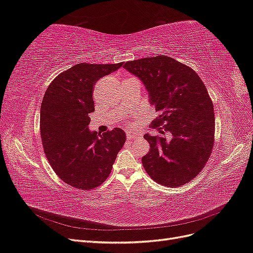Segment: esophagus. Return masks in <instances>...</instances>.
Instances as JSON below:
<instances>
[{"instance_id":"1","label":"esophagus","mask_w":253,"mask_h":253,"mask_svg":"<svg viewBox=\"0 0 253 253\" xmlns=\"http://www.w3.org/2000/svg\"><path fill=\"white\" fill-rule=\"evenodd\" d=\"M140 136H141L140 134L132 132V131H127V132H126V138H127V140L132 139V138H139Z\"/></svg>"}]
</instances>
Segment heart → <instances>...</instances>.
<instances>
[{
  "instance_id": "heart-1",
  "label": "heart",
  "mask_w": 253,
  "mask_h": 253,
  "mask_svg": "<svg viewBox=\"0 0 253 253\" xmlns=\"http://www.w3.org/2000/svg\"><path fill=\"white\" fill-rule=\"evenodd\" d=\"M128 79H132V78H128Z\"/></svg>"
}]
</instances>
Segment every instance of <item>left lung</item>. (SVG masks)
<instances>
[{
    "instance_id": "obj_1",
    "label": "left lung",
    "mask_w": 253,
    "mask_h": 253,
    "mask_svg": "<svg viewBox=\"0 0 253 253\" xmlns=\"http://www.w3.org/2000/svg\"><path fill=\"white\" fill-rule=\"evenodd\" d=\"M124 67L147 87L157 117L145 134L150 151L142 157L145 172L169 188L195 178L214 147L215 117L203 80L192 68L165 55L127 61Z\"/></svg>"
}]
</instances>
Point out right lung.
Here are the masks:
<instances>
[{"mask_svg": "<svg viewBox=\"0 0 253 253\" xmlns=\"http://www.w3.org/2000/svg\"><path fill=\"white\" fill-rule=\"evenodd\" d=\"M122 63H79L59 74L45 91L40 113L44 153L52 170L67 185L93 190L109 177L126 133L115 127L102 135L90 132L96 82Z\"/></svg>", "mask_w": 253, "mask_h": 253, "instance_id": "obj_1", "label": "right lung"}]
</instances>
